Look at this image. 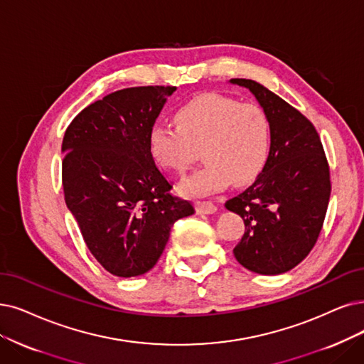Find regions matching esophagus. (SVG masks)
Listing matches in <instances>:
<instances>
[{"label":"esophagus","instance_id":"obj_1","mask_svg":"<svg viewBox=\"0 0 364 364\" xmlns=\"http://www.w3.org/2000/svg\"><path fill=\"white\" fill-rule=\"evenodd\" d=\"M196 208L198 213H205V215H212L216 212V206L212 201H197Z\"/></svg>","mask_w":364,"mask_h":364}]
</instances>
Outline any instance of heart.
Returning a JSON list of instances; mask_svg holds the SVG:
<instances>
[{
  "label": "heart",
  "instance_id": "b5f03b06",
  "mask_svg": "<svg viewBox=\"0 0 364 364\" xmlns=\"http://www.w3.org/2000/svg\"><path fill=\"white\" fill-rule=\"evenodd\" d=\"M178 128L155 124L149 151L155 161L174 173H185L201 149L206 164L181 183L186 196L223 190L231 181L240 186L263 170L270 151V122L255 105L220 94L200 95L174 113Z\"/></svg>",
  "mask_w": 364,
  "mask_h": 364
}]
</instances>
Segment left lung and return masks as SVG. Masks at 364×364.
I'll return each mask as SVG.
<instances>
[{
	"label": "left lung",
	"instance_id": "left-lung-1",
	"mask_svg": "<svg viewBox=\"0 0 364 364\" xmlns=\"http://www.w3.org/2000/svg\"><path fill=\"white\" fill-rule=\"evenodd\" d=\"M230 83L250 90L270 122L263 171L225 203L245 223L232 254L251 272L281 274L308 257L323 228L331 193L328 163L315 127L297 109L255 80Z\"/></svg>",
	"mask_w": 364,
	"mask_h": 364
}]
</instances>
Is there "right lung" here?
<instances>
[{
  "label": "right lung",
  "mask_w": 364,
  "mask_h": 364,
  "mask_svg": "<svg viewBox=\"0 0 364 364\" xmlns=\"http://www.w3.org/2000/svg\"><path fill=\"white\" fill-rule=\"evenodd\" d=\"M176 86H137L85 107L63 140L65 205L98 263L119 278L149 272L170 230L194 213L149 151V132Z\"/></svg>",
  "instance_id": "right-lung-1"
}]
</instances>
